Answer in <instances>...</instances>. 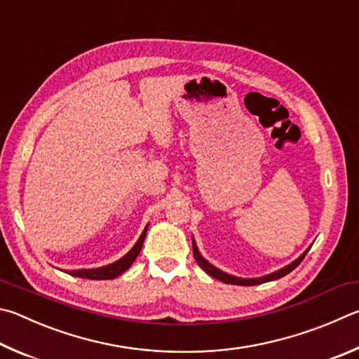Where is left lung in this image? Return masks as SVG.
<instances>
[{
    "label": "left lung",
    "mask_w": 359,
    "mask_h": 359,
    "mask_svg": "<svg viewBox=\"0 0 359 359\" xmlns=\"http://www.w3.org/2000/svg\"><path fill=\"white\" fill-rule=\"evenodd\" d=\"M191 240H193V254H194V259H196V262H198V265L201 266V269L204 270V271L207 273V275H210L212 278L219 279L221 283H224V284H233V285H257V284H264V283H269V281H275V279H279V278H283V276H285V275H289V273H290L293 269H297V266H298L299 264H302V260L304 259V256H306V254H308V251H309V248H308V250H306V251L302 254V256H298L295 260H293L292 264L285 265V266H283V269H279V270L273 271V273H269V275H265V276H260V278H238V276L229 275V273H226V271H223V270L217 269V266L208 262V260L199 252L198 245H196V240H194V237H193Z\"/></svg>",
    "instance_id": "1"
}]
</instances>
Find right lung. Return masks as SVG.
<instances>
[{"instance_id":"add662e5","label":"right lung","mask_w":359,"mask_h":359,"mask_svg":"<svg viewBox=\"0 0 359 359\" xmlns=\"http://www.w3.org/2000/svg\"><path fill=\"white\" fill-rule=\"evenodd\" d=\"M149 224L144 227V231L138 238V242L135 243V246L130 250L126 256H122L119 260H116L113 264H108L105 266H99V269H80V270H66V273L72 276H78V278H84V279H114L119 275H122L123 271L128 270L132 264L135 262V259L138 257V254L142 248V243H144L146 238V232H147Z\"/></svg>"}]
</instances>
